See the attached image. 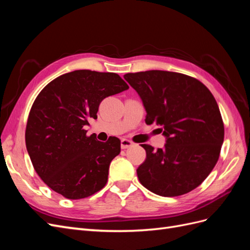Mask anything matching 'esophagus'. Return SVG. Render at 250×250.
<instances>
[{
    "mask_svg": "<svg viewBox=\"0 0 250 250\" xmlns=\"http://www.w3.org/2000/svg\"><path fill=\"white\" fill-rule=\"evenodd\" d=\"M133 145H134V143L129 141V140H127V139L121 140V148H122V149H127V148H129Z\"/></svg>",
    "mask_w": 250,
    "mask_h": 250,
    "instance_id": "obj_1",
    "label": "esophagus"
}]
</instances>
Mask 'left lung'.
I'll return each instance as SVG.
<instances>
[{"label":"left lung","mask_w":250,"mask_h":250,"mask_svg":"<svg viewBox=\"0 0 250 250\" xmlns=\"http://www.w3.org/2000/svg\"><path fill=\"white\" fill-rule=\"evenodd\" d=\"M146 108V124L162 126L165 148L147 144L137 169L140 183L152 193L175 197L203 183L220 156L224 124L215 98L202 82L167 71L128 73Z\"/></svg>","instance_id":"8db88e82"}]
</instances>
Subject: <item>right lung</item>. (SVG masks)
Returning a JSON list of instances; mask_svg holds the SVG:
<instances>
[{
	"mask_svg": "<svg viewBox=\"0 0 250 250\" xmlns=\"http://www.w3.org/2000/svg\"><path fill=\"white\" fill-rule=\"evenodd\" d=\"M129 88L116 73L78 70L62 75L36 97L27 121L26 147L33 168L53 191L82 199L107 183L110 162L121 152L113 137L100 142L86 135L101 101Z\"/></svg>",
	"mask_w": 250,
	"mask_h": 250,
	"instance_id": "right-lung-1",
	"label": "right lung"
}]
</instances>
